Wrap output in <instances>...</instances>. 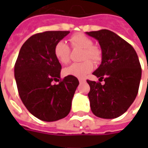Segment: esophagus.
Here are the masks:
<instances>
[{
  "mask_svg": "<svg viewBox=\"0 0 148 148\" xmlns=\"http://www.w3.org/2000/svg\"><path fill=\"white\" fill-rule=\"evenodd\" d=\"M78 81H79L80 83H83V82H86V79H84V78H78Z\"/></svg>",
  "mask_w": 148,
  "mask_h": 148,
  "instance_id": "obj_1",
  "label": "esophagus"
}]
</instances>
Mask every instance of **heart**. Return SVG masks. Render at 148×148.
Instances as JSON below:
<instances>
[{
    "label": "heart",
    "instance_id": "1",
    "mask_svg": "<svg viewBox=\"0 0 148 148\" xmlns=\"http://www.w3.org/2000/svg\"><path fill=\"white\" fill-rule=\"evenodd\" d=\"M71 46L76 48L83 49L82 53V59L85 61L82 62L72 63L63 70V73L66 75H72L77 77H83L93 69V64L90 60L98 62L101 58V51L98 47L93 46L92 39L83 34L77 33L73 35L70 39ZM54 54L55 58L60 63L66 64L70 60V47L63 41H59L55 46Z\"/></svg>",
    "mask_w": 148,
    "mask_h": 148
}]
</instances>
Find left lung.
Wrapping results in <instances>:
<instances>
[{
  "instance_id": "8db88e82",
  "label": "left lung",
  "mask_w": 148,
  "mask_h": 148,
  "mask_svg": "<svg viewBox=\"0 0 148 148\" xmlns=\"http://www.w3.org/2000/svg\"><path fill=\"white\" fill-rule=\"evenodd\" d=\"M99 42L101 63L93 73L105 84L87 80L90 108L97 117L113 119L124 114L136 99L141 79V66L134 48L111 31L86 32Z\"/></svg>"
}]
</instances>
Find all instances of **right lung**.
<instances>
[{"label": "right lung", "instance_id": "1", "mask_svg": "<svg viewBox=\"0 0 148 148\" xmlns=\"http://www.w3.org/2000/svg\"><path fill=\"white\" fill-rule=\"evenodd\" d=\"M69 31H48L31 36L21 47L14 68L22 102L34 116L51 122L66 117L79 82L72 75L60 78L61 64L55 58V44ZM59 81V79H58Z\"/></svg>", "mask_w": 148, "mask_h": 148}]
</instances>
